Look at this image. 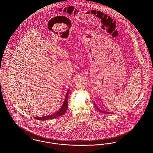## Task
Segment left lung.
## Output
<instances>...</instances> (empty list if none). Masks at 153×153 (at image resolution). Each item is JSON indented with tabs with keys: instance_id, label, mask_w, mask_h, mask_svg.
Here are the masks:
<instances>
[{
	"instance_id": "8db88e82",
	"label": "left lung",
	"mask_w": 153,
	"mask_h": 153,
	"mask_svg": "<svg viewBox=\"0 0 153 153\" xmlns=\"http://www.w3.org/2000/svg\"><path fill=\"white\" fill-rule=\"evenodd\" d=\"M94 105H95V108H97V109H98L99 111H100L101 112H102V113H104V114H112V113H109L108 112H107V111H102L101 109H99V108H98L97 107V105H95V102H94Z\"/></svg>"
}]
</instances>
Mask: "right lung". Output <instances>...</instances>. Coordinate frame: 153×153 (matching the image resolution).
Here are the masks:
<instances>
[{"label":"right lung","instance_id":"obj_1","mask_svg":"<svg viewBox=\"0 0 153 153\" xmlns=\"http://www.w3.org/2000/svg\"><path fill=\"white\" fill-rule=\"evenodd\" d=\"M69 89H68V91H67V93H66V95L65 96V101L64 102V104H63L62 106L58 111H56L55 113H54L53 114H51V115H46V116L42 117H34V118H35L36 120L43 121V120H52V119H53V118H57V117H59L60 116L63 115L65 114L66 111L68 109V94H69Z\"/></svg>","mask_w":153,"mask_h":153}]
</instances>
